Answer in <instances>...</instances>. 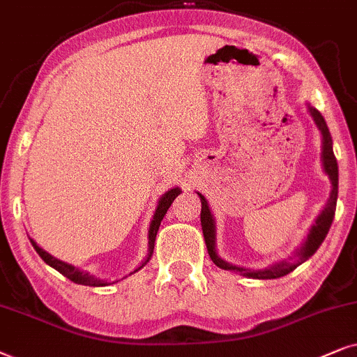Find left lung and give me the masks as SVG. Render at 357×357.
Masks as SVG:
<instances>
[{"label":"left lung","mask_w":357,"mask_h":357,"mask_svg":"<svg viewBox=\"0 0 357 357\" xmlns=\"http://www.w3.org/2000/svg\"><path fill=\"white\" fill-rule=\"evenodd\" d=\"M307 106H308V112H310L313 122H315L317 129L320 130V134H321V165H323V171H325V174L330 178V183H331L330 197H328V202L325 204V208H323V211L320 212V215L317 217L315 223L312 225L307 238L303 240V243L301 245V248H297L296 251H294V256H291V258H287V259L279 261V263L271 264L264 269H250V268H243V266L227 263L225 259H222L220 256H218L217 246H215V240H217L215 218H213L211 208H208L207 199L204 197L201 192H197L199 197H201V204H202L201 225H202L204 240H206L208 256H211L213 264H217L220 269L234 271V273H238L240 275H245V278H251V279L282 278V275H287L289 273H292L297 266L305 263V261L310 258V256H313V253H315L318 248H320L323 240L326 238L328 230H330L331 223H333L336 201H338V163H336V158L333 153V140H331L330 130H328L325 119H323L321 114L318 112L315 107H312L310 104H307Z\"/></svg>","instance_id":"1"}]
</instances>
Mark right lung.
Returning <instances> with one entry per match:
<instances>
[{
  "instance_id": "add662e5",
  "label": "right lung",
  "mask_w": 357,
  "mask_h": 357,
  "mask_svg": "<svg viewBox=\"0 0 357 357\" xmlns=\"http://www.w3.org/2000/svg\"><path fill=\"white\" fill-rule=\"evenodd\" d=\"M179 194H181V189L173 188V189H169V191H166L163 196L160 197L158 204H156L153 218H151V222H150V228H149V255H146L145 261H142V264L134 271V273H137V271H140L150 261L151 255H153L155 238H156V234H158L160 223H161V220H163L165 213L168 212L169 206H171V204H173V201L179 196ZM31 243H32V246H34V250L37 251V253H39L40 258L44 259L47 264L52 266V268L59 271L60 274H63L65 278H68L70 281H73L75 284H82V286H91V287H104V286H109V284H111V282H107V281H102V279L94 278L93 274L86 273V271H82L79 268H75L73 264H68V263H65V261L56 259L55 256H52V255L47 253L45 250H42L40 246L37 245L32 238H31ZM134 273H130V274H134ZM126 278H127V275H126Z\"/></svg>"
}]
</instances>
